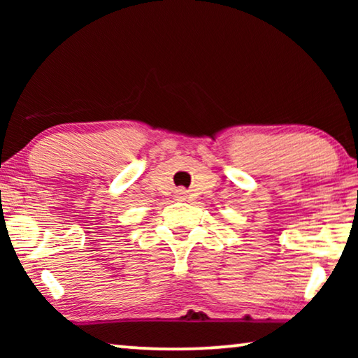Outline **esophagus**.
<instances>
[{
  "label": "esophagus",
  "instance_id": "1",
  "mask_svg": "<svg viewBox=\"0 0 358 358\" xmlns=\"http://www.w3.org/2000/svg\"><path fill=\"white\" fill-rule=\"evenodd\" d=\"M184 190H178V199H184Z\"/></svg>",
  "mask_w": 358,
  "mask_h": 358
}]
</instances>
